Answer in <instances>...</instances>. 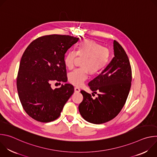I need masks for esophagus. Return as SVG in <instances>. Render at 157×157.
I'll return each instance as SVG.
<instances>
[{"mask_svg": "<svg viewBox=\"0 0 157 157\" xmlns=\"http://www.w3.org/2000/svg\"><path fill=\"white\" fill-rule=\"evenodd\" d=\"M80 91V89L79 88V87H75V93H79Z\"/></svg>", "mask_w": 157, "mask_h": 157, "instance_id": "34e87169", "label": "esophagus"}]
</instances>
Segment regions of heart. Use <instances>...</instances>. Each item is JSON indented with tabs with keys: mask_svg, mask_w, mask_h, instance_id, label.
Listing matches in <instances>:
<instances>
[{
	"mask_svg": "<svg viewBox=\"0 0 157 157\" xmlns=\"http://www.w3.org/2000/svg\"><path fill=\"white\" fill-rule=\"evenodd\" d=\"M76 53L70 50L67 52L64 61L67 68L71 69L74 66L78 56L84 58L81 67L76 69L68 75V81L75 86H80L87 78V73L92 75L99 73L107 65L110 56L107 48L102 47L96 41L86 39L80 41L76 45Z\"/></svg>",
	"mask_w": 157,
	"mask_h": 157,
	"instance_id": "b5f03b06",
	"label": "heart"
}]
</instances>
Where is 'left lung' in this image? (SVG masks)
<instances>
[{
  "label": "left lung",
  "mask_w": 157,
  "mask_h": 157,
  "mask_svg": "<svg viewBox=\"0 0 157 157\" xmlns=\"http://www.w3.org/2000/svg\"><path fill=\"white\" fill-rule=\"evenodd\" d=\"M114 53V57L106 68L88 83L98 96L93 99L91 94L81 91L83 100L79 105V111L83 119L90 123L101 124L113 119L128 97L132 82L131 66L125 50L116 40Z\"/></svg>",
  "instance_id": "8db88e82"
}]
</instances>
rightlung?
I'll list each match as a JSON object with an SVG mask.
<instances>
[{"mask_svg": "<svg viewBox=\"0 0 157 157\" xmlns=\"http://www.w3.org/2000/svg\"><path fill=\"white\" fill-rule=\"evenodd\" d=\"M79 38L50 35L33 40L21 56L17 78L20 102L27 114L41 122L58 119L74 93L70 84L53 89L52 81L66 82L64 55Z\"/></svg>", "mask_w": 157, "mask_h": 157, "instance_id": "1", "label": "right lung"}]
</instances>
